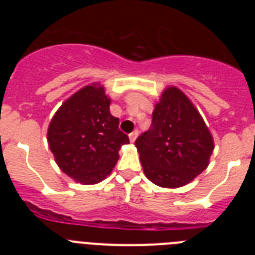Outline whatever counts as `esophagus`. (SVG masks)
<instances>
[{"mask_svg":"<svg viewBox=\"0 0 255 255\" xmlns=\"http://www.w3.org/2000/svg\"><path fill=\"white\" fill-rule=\"evenodd\" d=\"M138 134H139L138 130H134V131H132V132H130V134H129L130 141H132V143H134L135 139H136V136H138Z\"/></svg>","mask_w":255,"mask_h":255,"instance_id":"esophagus-1","label":"esophagus"}]
</instances>
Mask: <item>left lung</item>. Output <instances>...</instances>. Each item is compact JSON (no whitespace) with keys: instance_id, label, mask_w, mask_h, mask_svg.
<instances>
[{"instance_id":"obj_1","label":"left lung","mask_w":255,"mask_h":255,"mask_svg":"<svg viewBox=\"0 0 255 255\" xmlns=\"http://www.w3.org/2000/svg\"><path fill=\"white\" fill-rule=\"evenodd\" d=\"M145 176L162 188H179L203 172L213 150L208 128L177 88L162 94L149 130L135 140Z\"/></svg>"}]
</instances>
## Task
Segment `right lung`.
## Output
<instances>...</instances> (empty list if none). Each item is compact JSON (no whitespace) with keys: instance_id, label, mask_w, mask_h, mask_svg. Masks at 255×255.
Wrapping results in <instances>:
<instances>
[{"instance_id":"1","label":"right lung","mask_w":255,"mask_h":255,"mask_svg":"<svg viewBox=\"0 0 255 255\" xmlns=\"http://www.w3.org/2000/svg\"><path fill=\"white\" fill-rule=\"evenodd\" d=\"M49 149L60 168L82 184L110 175L129 136L119 129L102 87L88 85L61 106L48 128Z\"/></svg>"}]
</instances>
